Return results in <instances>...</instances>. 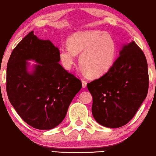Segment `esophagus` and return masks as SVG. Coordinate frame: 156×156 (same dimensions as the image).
<instances>
[{"instance_id": "1", "label": "esophagus", "mask_w": 156, "mask_h": 156, "mask_svg": "<svg viewBox=\"0 0 156 156\" xmlns=\"http://www.w3.org/2000/svg\"><path fill=\"white\" fill-rule=\"evenodd\" d=\"M82 87L83 88H85L87 87V82L85 80H82Z\"/></svg>"}]
</instances>
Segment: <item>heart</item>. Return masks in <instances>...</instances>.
Masks as SVG:
<instances>
[{"label": "heart", "mask_w": 156, "mask_h": 156, "mask_svg": "<svg viewBox=\"0 0 156 156\" xmlns=\"http://www.w3.org/2000/svg\"><path fill=\"white\" fill-rule=\"evenodd\" d=\"M117 48L114 38L101 30H88L74 34L68 40V46L59 48V57L66 69L72 68L76 55L80 64L90 76H100L114 65Z\"/></svg>", "instance_id": "heart-1"}]
</instances>
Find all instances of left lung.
<instances>
[{
	"label": "left lung",
	"instance_id": "8db88e82",
	"mask_svg": "<svg viewBox=\"0 0 156 156\" xmlns=\"http://www.w3.org/2000/svg\"><path fill=\"white\" fill-rule=\"evenodd\" d=\"M148 85L146 56L133 41L123 47L106 74L87 84L94 118L108 128L127 124L146 99Z\"/></svg>",
	"mask_w": 156,
	"mask_h": 156
}]
</instances>
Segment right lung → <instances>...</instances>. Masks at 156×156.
Masks as SVG:
<instances>
[{
	"instance_id": "obj_1",
	"label": "right lung",
	"mask_w": 156,
	"mask_h": 156,
	"mask_svg": "<svg viewBox=\"0 0 156 156\" xmlns=\"http://www.w3.org/2000/svg\"><path fill=\"white\" fill-rule=\"evenodd\" d=\"M59 50L50 40L29 33L13 49L7 65L8 99L21 119L35 129L49 130L58 126L82 82L59 63ZM38 63L33 73L26 60Z\"/></svg>"
}]
</instances>
